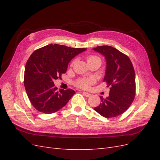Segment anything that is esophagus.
I'll use <instances>...</instances> for the list:
<instances>
[{"mask_svg":"<svg viewBox=\"0 0 160 160\" xmlns=\"http://www.w3.org/2000/svg\"><path fill=\"white\" fill-rule=\"evenodd\" d=\"M83 95L85 97H87V98H89V97L91 96V94L90 93H87V92H83Z\"/></svg>","mask_w":160,"mask_h":160,"instance_id":"34e87169","label":"esophagus"}]
</instances>
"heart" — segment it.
I'll list each match as a JSON object with an SVG mask.
<instances>
[{
	"mask_svg": "<svg viewBox=\"0 0 160 160\" xmlns=\"http://www.w3.org/2000/svg\"><path fill=\"white\" fill-rule=\"evenodd\" d=\"M93 60H100L99 57H96V56H89L88 57V61H93ZM93 83V79L91 78H88V79H82L79 80L77 82V85L79 87L83 89H88L89 88V86Z\"/></svg>",
	"mask_w": 160,
	"mask_h": 160,
	"instance_id": "b5f03b06",
	"label": "heart"
}]
</instances>
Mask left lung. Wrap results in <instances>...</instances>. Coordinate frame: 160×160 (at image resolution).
I'll return each mask as SVG.
<instances>
[{
    "label": "left lung",
    "instance_id": "obj_1",
    "mask_svg": "<svg viewBox=\"0 0 160 160\" xmlns=\"http://www.w3.org/2000/svg\"><path fill=\"white\" fill-rule=\"evenodd\" d=\"M93 50L105 57L106 69L103 81L110 87L109 95L94 110L105 118L123 114L132 103L135 95V75L129 57L114 47L98 46Z\"/></svg>",
    "mask_w": 160,
    "mask_h": 160
}]
</instances>
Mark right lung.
<instances>
[{
  "instance_id": "right-lung-1",
  "label": "right lung",
  "mask_w": 160,
  "mask_h": 160,
  "mask_svg": "<svg viewBox=\"0 0 160 160\" xmlns=\"http://www.w3.org/2000/svg\"><path fill=\"white\" fill-rule=\"evenodd\" d=\"M85 48L48 45L34 51L25 66L24 85L31 103L40 112L51 114L63 108L75 92L60 89L54 84L67 71L69 62Z\"/></svg>"
}]
</instances>
